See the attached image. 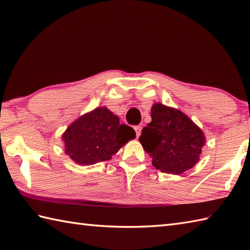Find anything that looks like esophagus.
Listing matches in <instances>:
<instances>
[{
    "instance_id": "obj_1",
    "label": "esophagus",
    "mask_w": 250,
    "mask_h": 250,
    "mask_svg": "<svg viewBox=\"0 0 250 250\" xmlns=\"http://www.w3.org/2000/svg\"><path fill=\"white\" fill-rule=\"evenodd\" d=\"M135 133H136V137H139L141 135V131H142V125H135L134 126Z\"/></svg>"
}]
</instances>
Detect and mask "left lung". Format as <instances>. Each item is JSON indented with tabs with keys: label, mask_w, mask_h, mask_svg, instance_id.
<instances>
[{
	"label": "left lung",
	"mask_w": 250,
	"mask_h": 250,
	"mask_svg": "<svg viewBox=\"0 0 250 250\" xmlns=\"http://www.w3.org/2000/svg\"><path fill=\"white\" fill-rule=\"evenodd\" d=\"M140 142L157 169L182 174L200 160L205 139L189 117L157 103L151 108V122L142 130Z\"/></svg>",
	"instance_id": "left-lung-1"
}]
</instances>
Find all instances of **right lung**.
I'll use <instances>...</instances> for the list:
<instances>
[{
  "mask_svg": "<svg viewBox=\"0 0 250 250\" xmlns=\"http://www.w3.org/2000/svg\"><path fill=\"white\" fill-rule=\"evenodd\" d=\"M134 137L135 131L120 124L118 117L106 107H98L82 116L62 135L66 155L83 166L109 160Z\"/></svg>",
  "mask_w": 250,
  "mask_h": 250,
  "instance_id": "obj_1",
  "label": "right lung"
}]
</instances>
